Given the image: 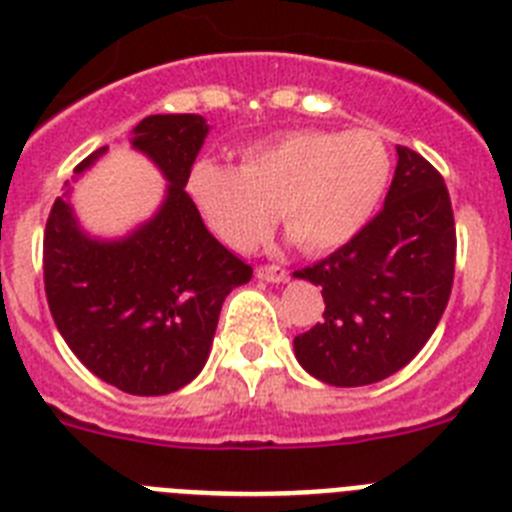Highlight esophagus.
<instances>
[{"instance_id":"esophagus-1","label":"esophagus","mask_w":512,"mask_h":512,"mask_svg":"<svg viewBox=\"0 0 512 512\" xmlns=\"http://www.w3.org/2000/svg\"><path fill=\"white\" fill-rule=\"evenodd\" d=\"M256 277L264 279V282H287V269L279 264L256 266Z\"/></svg>"}]
</instances>
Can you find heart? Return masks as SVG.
<instances>
[{
    "mask_svg": "<svg viewBox=\"0 0 512 512\" xmlns=\"http://www.w3.org/2000/svg\"><path fill=\"white\" fill-rule=\"evenodd\" d=\"M390 179V153L372 130H297L243 153L241 169L202 158L187 189L205 223L235 251L277 223L302 251H333L372 217Z\"/></svg>",
    "mask_w": 512,
    "mask_h": 512,
    "instance_id": "b5f03b06",
    "label": "heart"
}]
</instances>
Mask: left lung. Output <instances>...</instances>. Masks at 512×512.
<instances>
[{"mask_svg":"<svg viewBox=\"0 0 512 512\" xmlns=\"http://www.w3.org/2000/svg\"><path fill=\"white\" fill-rule=\"evenodd\" d=\"M456 225L449 189L397 146L384 207L338 251L295 277L323 287V323L295 336L297 361L333 387H364L408 364L449 305Z\"/></svg>","mask_w":512,"mask_h":512,"instance_id":"8db88e82","label":"left lung"}]
</instances>
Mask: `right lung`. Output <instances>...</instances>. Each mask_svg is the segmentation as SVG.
<instances>
[{
	"label": "right lung",
	"mask_w": 512,
	"mask_h": 512,
	"mask_svg": "<svg viewBox=\"0 0 512 512\" xmlns=\"http://www.w3.org/2000/svg\"><path fill=\"white\" fill-rule=\"evenodd\" d=\"M133 133V146L169 179L164 207L125 241L99 243L58 197L45 223L43 282L56 328L81 364L117 390L151 397L200 374L225 297L253 269L205 228L184 189L205 143V117L151 115Z\"/></svg>",
	"instance_id": "add662e5"
}]
</instances>
